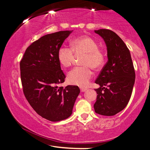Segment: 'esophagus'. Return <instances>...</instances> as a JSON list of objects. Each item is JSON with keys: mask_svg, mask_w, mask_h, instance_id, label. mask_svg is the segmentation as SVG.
I'll use <instances>...</instances> for the list:
<instances>
[{"mask_svg": "<svg viewBox=\"0 0 150 150\" xmlns=\"http://www.w3.org/2000/svg\"><path fill=\"white\" fill-rule=\"evenodd\" d=\"M80 90H81V92H85V91H86L87 89V88H81Z\"/></svg>", "mask_w": 150, "mask_h": 150, "instance_id": "obj_1", "label": "esophagus"}]
</instances>
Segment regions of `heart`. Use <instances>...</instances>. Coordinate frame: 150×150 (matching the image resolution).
Segmentation results:
<instances>
[{
	"instance_id": "1",
	"label": "heart",
	"mask_w": 150,
	"mask_h": 150,
	"mask_svg": "<svg viewBox=\"0 0 150 150\" xmlns=\"http://www.w3.org/2000/svg\"><path fill=\"white\" fill-rule=\"evenodd\" d=\"M71 49L67 47H61L57 53V59L64 67L72 65L75 54H85L82 59V65L73 69L67 75V81L71 85L86 87L93 75L91 67L98 69L103 67L105 57L104 53L98 49V43L92 38L81 35L72 40Z\"/></svg>"
}]
</instances>
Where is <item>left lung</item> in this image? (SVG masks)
I'll use <instances>...</instances> for the list:
<instances>
[{"label":"left lung","instance_id":"8db88e82","mask_svg":"<svg viewBox=\"0 0 150 150\" xmlns=\"http://www.w3.org/2000/svg\"><path fill=\"white\" fill-rule=\"evenodd\" d=\"M103 38L107 47L108 62L95 81L100 85L94 104L96 113L114 116L122 110L130 100L135 83L130 52L115 32L107 29L95 30Z\"/></svg>","mask_w":150,"mask_h":150}]
</instances>
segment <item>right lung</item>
Instances as JSON below:
<instances>
[{
	"label": "right lung",
	"mask_w": 150,
	"mask_h": 150,
	"mask_svg": "<svg viewBox=\"0 0 150 150\" xmlns=\"http://www.w3.org/2000/svg\"><path fill=\"white\" fill-rule=\"evenodd\" d=\"M71 32L59 31L41 37L27 47L20 63L25 97L40 116L52 122L69 118L80 93L78 86L57 87L65 79L58 50Z\"/></svg>",
	"instance_id": "obj_1"
}]
</instances>
